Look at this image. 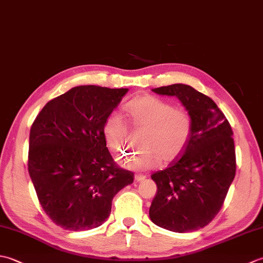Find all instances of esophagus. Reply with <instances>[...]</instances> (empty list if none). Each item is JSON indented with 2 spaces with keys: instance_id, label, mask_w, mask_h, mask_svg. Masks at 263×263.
<instances>
[{
  "instance_id": "esophagus-1",
  "label": "esophagus",
  "mask_w": 263,
  "mask_h": 263,
  "mask_svg": "<svg viewBox=\"0 0 263 263\" xmlns=\"http://www.w3.org/2000/svg\"><path fill=\"white\" fill-rule=\"evenodd\" d=\"M144 178H146V176L144 175H139V174H136L135 175V180L137 181V182H141V181H143Z\"/></svg>"
}]
</instances>
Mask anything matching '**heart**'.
<instances>
[{"label": "heart", "mask_w": 263, "mask_h": 263, "mask_svg": "<svg viewBox=\"0 0 263 263\" xmlns=\"http://www.w3.org/2000/svg\"><path fill=\"white\" fill-rule=\"evenodd\" d=\"M125 111L133 131L143 132L140 152L121 159L126 168L146 172L157 167L161 159L168 164L185 152L193 133V119L187 109L147 95L128 103ZM103 131L111 152L124 154L128 128L123 117L119 113H111L105 121Z\"/></svg>", "instance_id": "1"}]
</instances>
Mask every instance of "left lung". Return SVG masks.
<instances>
[{"instance_id":"obj_1","label":"left lung","mask_w":263,"mask_h":263,"mask_svg":"<svg viewBox=\"0 0 263 263\" xmlns=\"http://www.w3.org/2000/svg\"><path fill=\"white\" fill-rule=\"evenodd\" d=\"M153 90L181 100L192 115L193 133L181 157L152 175L157 194L150 219L176 233L197 231L220 211L235 177L232 126L214 100L192 87L175 83Z\"/></svg>"}]
</instances>
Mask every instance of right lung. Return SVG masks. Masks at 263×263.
Returning a JSON list of instances; mask_svg holds the SVG:
<instances>
[{
    "mask_svg": "<svg viewBox=\"0 0 263 263\" xmlns=\"http://www.w3.org/2000/svg\"><path fill=\"white\" fill-rule=\"evenodd\" d=\"M128 89L79 86L44 106L30 128L28 172L43 210L63 230L107 219L115 194L135 174L106 147L104 124Z\"/></svg>",
    "mask_w": 263,
    "mask_h": 263,
    "instance_id": "obj_1",
    "label": "right lung"
}]
</instances>
